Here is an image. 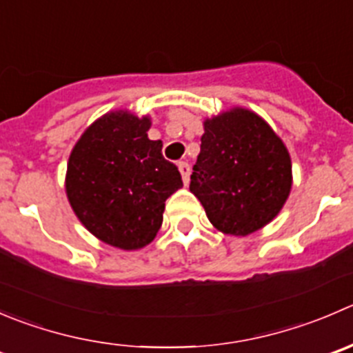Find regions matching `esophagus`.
Segmentation results:
<instances>
[{"instance_id": "obj_1", "label": "esophagus", "mask_w": 353, "mask_h": 353, "mask_svg": "<svg viewBox=\"0 0 353 353\" xmlns=\"http://www.w3.org/2000/svg\"><path fill=\"white\" fill-rule=\"evenodd\" d=\"M177 167H179V172L181 176H183V183L188 184L190 183V174H191V167L188 162H179L177 163Z\"/></svg>"}]
</instances>
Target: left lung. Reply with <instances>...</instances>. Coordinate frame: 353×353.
Masks as SVG:
<instances>
[{
  "label": "left lung",
  "mask_w": 353,
  "mask_h": 353,
  "mask_svg": "<svg viewBox=\"0 0 353 353\" xmlns=\"http://www.w3.org/2000/svg\"><path fill=\"white\" fill-rule=\"evenodd\" d=\"M190 191L224 234L246 236L272 221L292 190V160L271 125L246 108L203 122Z\"/></svg>",
  "instance_id": "left-lung-1"
}]
</instances>
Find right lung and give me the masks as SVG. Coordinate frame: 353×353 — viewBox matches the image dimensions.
Instances as JSON below:
<instances>
[{"instance_id": "obj_1", "label": "right lung", "mask_w": 353, "mask_h": 353, "mask_svg": "<svg viewBox=\"0 0 353 353\" xmlns=\"http://www.w3.org/2000/svg\"><path fill=\"white\" fill-rule=\"evenodd\" d=\"M150 117L117 110L94 121L75 143L65 190L84 228L103 243L138 250L153 241L165 200L183 186L162 141H152Z\"/></svg>"}]
</instances>
